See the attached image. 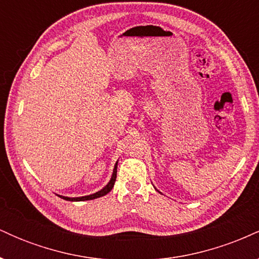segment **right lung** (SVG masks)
Returning a JSON list of instances; mask_svg holds the SVG:
<instances>
[{"label": "right lung", "instance_id": "obj_1", "mask_svg": "<svg viewBox=\"0 0 259 259\" xmlns=\"http://www.w3.org/2000/svg\"><path fill=\"white\" fill-rule=\"evenodd\" d=\"M117 165H118V162L115 163L114 165V169H113V174H112V178L111 180H109V183L107 184V185L103 187L102 190H100L99 192H95V194L92 195H89V196H82V197H65V196H61L58 195V197L63 198L65 201H74V202H78V201H89V200H95V198H99V197H102V196H105L108 194L109 191L113 189V186H114V183H115V179H117Z\"/></svg>", "mask_w": 259, "mask_h": 259}]
</instances>
